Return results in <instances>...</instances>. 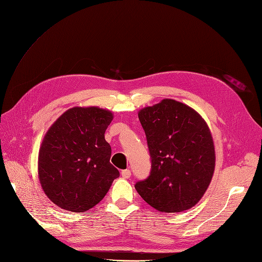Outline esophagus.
<instances>
[{"label": "esophagus", "mask_w": 262, "mask_h": 262, "mask_svg": "<svg viewBox=\"0 0 262 262\" xmlns=\"http://www.w3.org/2000/svg\"><path fill=\"white\" fill-rule=\"evenodd\" d=\"M121 176L123 177V178H130V176H131V171H130V169H124V170H122L121 171Z\"/></svg>", "instance_id": "obj_1"}]
</instances>
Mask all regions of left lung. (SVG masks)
<instances>
[{"instance_id":"8db88e82","label":"left lung","mask_w":262,"mask_h":262,"mask_svg":"<svg viewBox=\"0 0 262 262\" xmlns=\"http://www.w3.org/2000/svg\"><path fill=\"white\" fill-rule=\"evenodd\" d=\"M150 156L149 176L136 189L154 209L177 213L192 208L210 185L215 152L209 126L194 109L173 99L139 112Z\"/></svg>"}]
</instances>
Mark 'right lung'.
Listing matches in <instances>:
<instances>
[{
    "label": "right lung",
    "instance_id": "add662e5",
    "mask_svg": "<svg viewBox=\"0 0 262 262\" xmlns=\"http://www.w3.org/2000/svg\"><path fill=\"white\" fill-rule=\"evenodd\" d=\"M109 110L74 107L46 133L38 156V176L47 196L61 209L86 212L106 195L119 170L110 164L105 132Z\"/></svg>",
    "mask_w": 262,
    "mask_h": 262
}]
</instances>
